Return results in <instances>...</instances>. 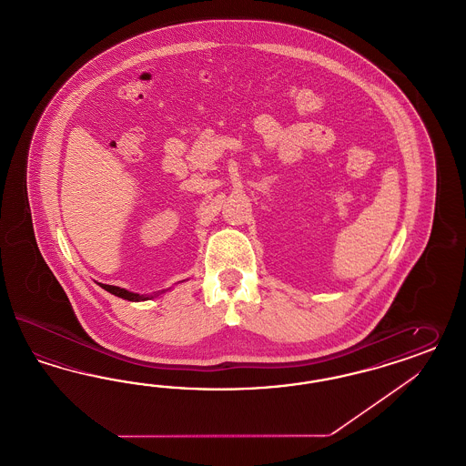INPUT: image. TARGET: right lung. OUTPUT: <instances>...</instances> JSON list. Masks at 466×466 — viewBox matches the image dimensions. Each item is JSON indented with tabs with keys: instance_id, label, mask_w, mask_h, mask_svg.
Segmentation results:
<instances>
[{
	"instance_id": "right-lung-1",
	"label": "right lung",
	"mask_w": 466,
	"mask_h": 466,
	"mask_svg": "<svg viewBox=\"0 0 466 466\" xmlns=\"http://www.w3.org/2000/svg\"><path fill=\"white\" fill-rule=\"evenodd\" d=\"M100 287L106 290V292L112 293V295H117V297H121V299H126V300H131V302H139V300H148V299H152V297H156L158 295V292L156 295H139V293L129 292V290H126V289H121V287H114V285H104V283H100Z\"/></svg>"
}]
</instances>
